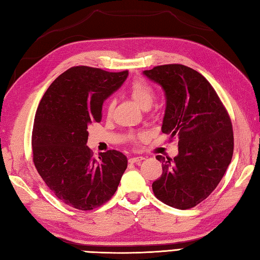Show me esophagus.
I'll return each instance as SVG.
<instances>
[{
  "label": "esophagus",
  "instance_id": "obj_1",
  "mask_svg": "<svg viewBox=\"0 0 260 260\" xmlns=\"http://www.w3.org/2000/svg\"><path fill=\"white\" fill-rule=\"evenodd\" d=\"M143 159H144L143 156H137V157H131L129 159V161H130V163L134 164V163H138V161H141Z\"/></svg>",
  "mask_w": 260,
  "mask_h": 260
}]
</instances>
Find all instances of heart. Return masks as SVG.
I'll return each instance as SVG.
<instances>
[{
	"instance_id": "heart-1",
	"label": "heart",
	"mask_w": 260,
	"mask_h": 260,
	"mask_svg": "<svg viewBox=\"0 0 260 260\" xmlns=\"http://www.w3.org/2000/svg\"><path fill=\"white\" fill-rule=\"evenodd\" d=\"M130 95L132 100L136 102V104L141 109H149L154 100V89L149 84H147L145 80H136L130 87ZM114 102L110 101L107 104V113H111L113 111Z\"/></svg>"
}]
</instances>
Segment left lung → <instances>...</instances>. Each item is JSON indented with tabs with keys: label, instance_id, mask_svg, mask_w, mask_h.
<instances>
[{
	"label": "left lung",
	"instance_id": "1",
	"mask_svg": "<svg viewBox=\"0 0 260 260\" xmlns=\"http://www.w3.org/2000/svg\"><path fill=\"white\" fill-rule=\"evenodd\" d=\"M143 75L165 92L161 132L179 138L173 159L156 156L163 173L153 182V191L171 207H194L213 192L231 163V120L212 85L191 68L158 66Z\"/></svg>",
	"mask_w": 260,
	"mask_h": 260
}]
</instances>
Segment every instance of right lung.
I'll return each instance as SVG.
<instances>
[{
    "label": "right lung",
    "instance_id": "obj_1",
    "mask_svg": "<svg viewBox=\"0 0 260 260\" xmlns=\"http://www.w3.org/2000/svg\"><path fill=\"white\" fill-rule=\"evenodd\" d=\"M128 75L85 66L70 68L52 82L37 107L34 164L52 192L73 208L91 210L106 203L128 166L120 151L109 150L94 158L87 146L88 126L101 122L103 103Z\"/></svg>",
    "mask_w": 260,
    "mask_h": 260
}]
</instances>
